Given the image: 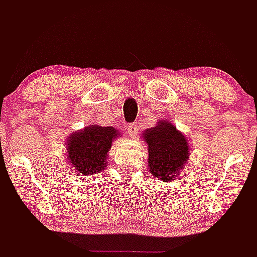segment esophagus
Segmentation results:
<instances>
[{
	"label": "esophagus",
	"mask_w": 257,
	"mask_h": 257,
	"mask_svg": "<svg viewBox=\"0 0 257 257\" xmlns=\"http://www.w3.org/2000/svg\"><path fill=\"white\" fill-rule=\"evenodd\" d=\"M138 130H139V126L136 123H130L127 126V133L130 136H135L138 134Z\"/></svg>",
	"instance_id": "1"
}]
</instances>
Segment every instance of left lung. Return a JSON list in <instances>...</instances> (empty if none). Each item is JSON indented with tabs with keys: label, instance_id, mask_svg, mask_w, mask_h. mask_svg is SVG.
I'll list each match as a JSON object with an SVG mask.
<instances>
[{
	"label": "left lung",
	"instance_id": "8db88e82",
	"mask_svg": "<svg viewBox=\"0 0 257 257\" xmlns=\"http://www.w3.org/2000/svg\"><path fill=\"white\" fill-rule=\"evenodd\" d=\"M148 149L149 172L165 183L175 180L190 156L188 139L169 119H161L143 134Z\"/></svg>",
	"mask_w": 257,
	"mask_h": 257
}]
</instances>
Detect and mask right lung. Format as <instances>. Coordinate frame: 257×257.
I'll return each instance as SVG.
<instances>
[{
	"instance_id": "add662e5",
	"label": "right lung",
	"mask_w": 257,
	"mask_h": 257,
	"mask_svg": "<svg viewBox=\"0 0 257 257\" xmlns=\"http://www.w3.org/2000/svg\"><path fill=\"white\" fill-rule=\"evenodd\" d=\"M117 138L118 128L99 124H90L70 134L65 143L68 163L82 176L99 174L106 167L109 149Z\"/></svg>"
}]
</instances>
